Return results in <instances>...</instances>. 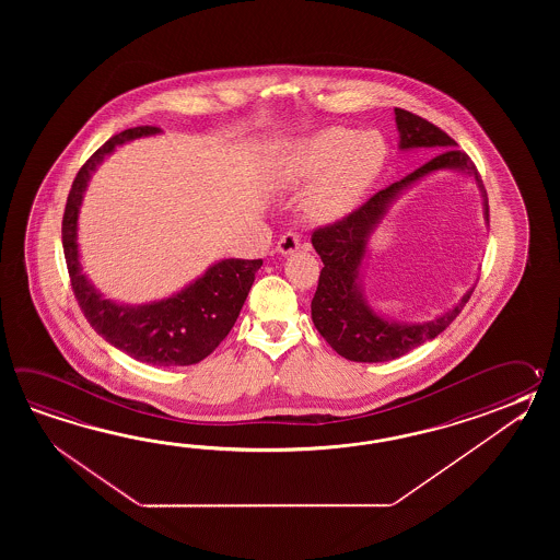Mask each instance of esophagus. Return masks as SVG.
Segmentation results:
<instances>
[{
    "label": "esophagus",
    "mask_w": 560,
    "mask_h": 560,
    "mask_svg": "<svg viewBox=\"0 0 560 560\" xmlns=\"http://www.w3.org/2000/svg\"><path fill=\"white\" fill-rule=\"evenodd\" d=\"M300 234L298 232H285V234H282L280 236V240H278V252L282 254V256H288V254H294V252H298V248H300Z\"/></svg>",
    "instance_id": "34e87169"
}]
</instances>
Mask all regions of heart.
Returning a JSON list of instances; mask_svg holds the SVG:
<instances>
[{
  "label": "heart",
  "mask_w": 560,
  "mask_h": 560,
  "mask_svg": "<svg viewBox=\"0 0 560 560\" xmlns=\"http://www.w3.org/2000/svg\"><path fill=\"white\" fill-rule=\"evenodd\" d=\"M372 133H352L345 128L316 131L290 148L280 178L285 186L312 182L304 198V212L314 220H334L346 214L378 176L384 150Z\"/></svg>",
  "instance_id": "1"
}]
</instances>
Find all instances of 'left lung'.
<instances>
[{
  "mask_svg": "<svg viewBox=\"0 0 560 560\" xmlns=\"http://www.w3.org/2000/svg\"><path fill=\"white\" fill-rule=\"evenodd\" d=\"M396 126L400 131V148H436L439 154L427 164L415 170L402 179L394 182L388 188L376 191L369 202L362 203L354 212L336 220L334 224L316 228L312 232V246L320 256L322 268L316 294L312 298V320L322 338L334 350L352 362H386L405 357L427 340L436 338L446 326L463 312L470 292L454 308L444 312L434 320L424 324H398L381 318L370 310L360 292V266L366 254V244L374 226L382 220L394 196L424 178L430 172L454 167L475 176L478 188L485 198V215L488 220V196L475 162L458 150L453 138L439 126L417 114L394 107Z\"/></svg>",
  "mask_w": 560,
  "mask_h": 560,
  "instance_id": "8db88e82",
  "label": "left lung"
}]
</instances>
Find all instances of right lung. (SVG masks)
Returning <instances> with one entry per match:
<instances>
[{
  "instance_id": "right-lung-1",
  "label": "right lung",
  "mask_w": 560,
  "mask_h": 560,
  "mask_svg": "<svg viewBox=\"0 0 560 560\" xmlns=\"http://www.w3.org/2000/svg\"><path fill=\"white\" fill-rule=\"evenodd\" d=\"M155 126H138L112 136L97 148L73 179L61 220V244L72 282L73 296L85 318L109 345L154 366H190L210 357L232 330L254 276L262 260L228 258L214 264L202 278L176 296L143 306H121L102 298L85 280L78 260V212L85 184L95 166L116 145L155 133Z\"/></svg>"
}]
</instances>
